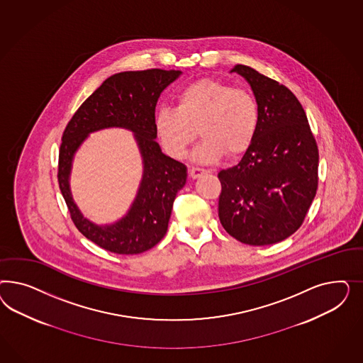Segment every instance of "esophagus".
Returning <instances> with one entry per match:
<instances>
[{
	"instance_id": "34e87169",
	"label": "esophagus",
	"mask_w": 363,
	"mask_h": 363,
	"mask_svg": "<svg viewBox=\"0 0 363 363\" xmlns=\"http://www.w3.org/2000/svg\"><path fill=\"white\" fill-rule=\"evenodd\" d=\"M205 173H208V170L206 169H202V167H190L189 169V174L190 177L193 178V179H196L198 177L202 176V174H205Z\"/></svg>"
}]
</instances>
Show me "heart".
<instances>
[{
	"instance_id": "heart-1",
	"label": "heart",
	"mask_w": 363,
	"mask_h": 363,
	"mask_svg": "<svg viewBox=\"0 0 363 363\" xmlns=\"http://www.w3.org/2000/svg\"><path fill=\"white\" fill-rule=\"evenodd\" d=\"M259 121V104L253 91L202 78L178 93L176 108H161L155 113L154 128L166 153L177 160L186 155L198 132L202 140L193 160L210 164L225 154L245 153L255 140Z\"/></svg>"
}]
</instances>
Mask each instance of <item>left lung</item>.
<instances>
[{
  "instance_id": "1",
  "label": "left lung",
  "mask_w": 363,
  "mask_h": 363,
  "mask_svg": "<svg viewBox=\"0 0 363 363\" xmlns=\"http://www.w3.org/2000/svg\"><path fill=\"white\" fill-rule=\"evenodd\" d=\"M259 104V129L238 165L220 170L218 216L237 241L264 246L301 228L318 189V146L290 89L235 65Z\"/></svg>"
}]
</instances>
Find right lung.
I'll return each mask as SVG.
<instances>
[{
	"label": "right lung",
	"mask_w": 363,
	"mask_h": 363,
	"mask_svg": "<svg viewBox=\"0 0 363 363\" xmlns=\"http://www.w3.org/2000/svg\"><path fill=\"white\" fill-rule=\"evenodd\" d=\"M179 70L122 72L104 81L73 114L58 154V185L70 218L88 240L116 254H140L165 237L177 193L186 184V166L167 157L155 143V105ZM120 125L132 130L143 154L144 177L130 213L114 225L97 227L84 219L68 189L72 155L89 132Z\"/></svg>",
	"instance_id": "1"
}]
</instances>
